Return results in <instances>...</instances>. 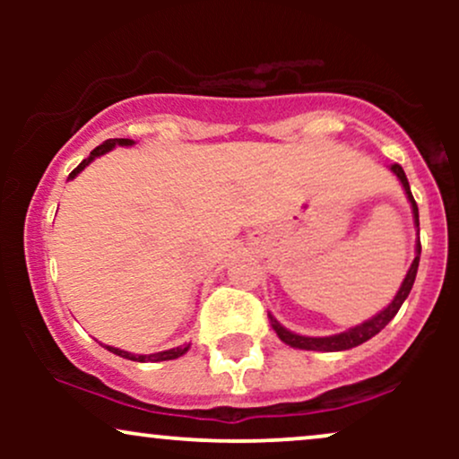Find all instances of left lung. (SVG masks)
<instances>
[{"instance_id":"left-lung-1","label":"left lung","mask_w":459,"mask_h":459,"mask_svg":"<svg viewBox=\"0 0 459 459\" xmlns=\"http://www.w3.org/2000/svg\"><path fill=\"white\" fill-rule=\"evenodd\" d=\"M391 172L394 177L399 178V183H402L405 196L410 200V207H412V215H414V224L416 229H419V207H416L414 203V196L412 192H410V183H408V177H405L403 168L399 166V163H393L391 166ZM419 261H420V241H416L414 246V261L412 265H410L408 273H405L402 287H399L397 296L393 298V302L388 304L386 308H382L380 313L373 315L371 319L362 321V324L354 325V328L345 330V332H339V334H330V336H304V334H296V332L287 330L284 325L278 321L273 315L270 313V321H272V328L276 330L278 339L282 341V343L296 347V350H308V351H343V350H351V347L356 345H362L365 341L371 339V336H376L377 332L384 330L388 325V321H391L394 315H397V310L402 308V304L405 302V298L410 296V291H412V284H414V278H416V270H419Z\"/></svg>"}]
</instances>
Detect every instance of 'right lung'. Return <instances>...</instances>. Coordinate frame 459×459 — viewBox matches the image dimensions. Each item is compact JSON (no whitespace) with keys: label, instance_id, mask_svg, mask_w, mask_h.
Returning <instances> with one entry per match:
<instances>
[{"label":"right lung","instance_id":"add662e5","mask_svg":"<svg viewBox=\"0 0 459 459\" xmlns=\"http://www.w3.org/2000/svg\"><path fill=\"white\" fill-rule=\"evenodd\" d=\"M134 144H135V142H134V140H127V138H114V140H105L101 146H97V149H94V151L91 152V155H88L86 160H83L82 163H79V166L75 168V170H73L71 175H68V181H73V178H75V177L79 175V172H82L83 168L88 166V163L97 160V157L105 155V152H109V151L114 149V146H134ZM105 350H108V351H112V354L120 356V358H127V360H135V362H161V360H175V358L183 356V354H186V351L189 350V345L172 347V350H166V351H157V354H131V351L118 350V347H112V345H105Z\"/></svg>","mask_w":459,"mask_h":459}]
</instances>
